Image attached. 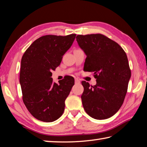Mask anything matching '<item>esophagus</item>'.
<instances>
[{
    "instance_id": "obj_1",
    "label": "esophagus",
    "mask_w": 147,
    "mask_h": 147,
    "mask_svg": "<svg viewBox=\"0 0 147 147\" xmlns=\"http://www.w3.org/2000/svg\"><path fill=\"white\" fill-rule=\"evenodd\" d=\"M80 82V80H79L78 78H75V83L76 84H79Z\"/></svg>"
}]
</instances>
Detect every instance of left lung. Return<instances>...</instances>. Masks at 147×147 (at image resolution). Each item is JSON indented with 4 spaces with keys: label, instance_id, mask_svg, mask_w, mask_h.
I'll return each instance as SVG.
<instances>
[{
    "label": "left lung",
    "instance_id": "1",
    "mask_svg": "<svg viewBox=\"0 0 147 147\" xmlns=\"http://www.w3.org/2000/svg\"><path fill=\"white\" fill-rule=\"evenodd\" d=\"M76 40L86 55L84 71L94 72L97 84L82 81L81 96L86 113L104 120L117 113L124 103L131 70L122 48L101 34H78Z\"/></svg>",
    "mask_w": 147,
    "mask_h": 147
}]
</instances>
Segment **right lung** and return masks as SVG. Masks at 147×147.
Masks as SVG:
<instances>
[{
  "instance_id": "right-lung-1",
  "label": "right lung",
  "mask_w": 147,
  "mask_h": 147,
  "mask_svg": "<svg viewBox=\"0 0 147 147\" xmlns=\"http://www.w3.org/2000/svg\"><path fill=\"white\" fill-rule=\"evenodd\" d=\"M76 35L42 36L23 53L20 73L23 101L37 120L52 122L63 113L65 101L74 84V78L65 76L57 84L51 76Z\"/></svg>"
}]
</instances>
